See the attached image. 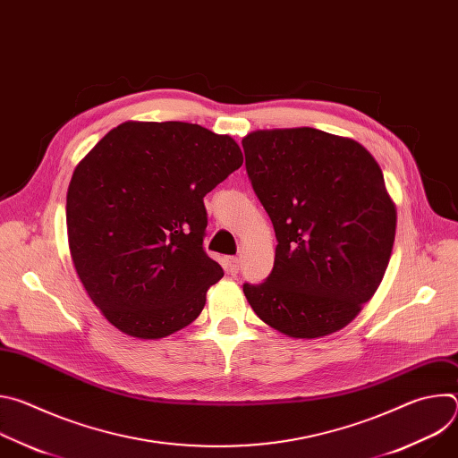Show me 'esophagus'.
<instances>
[{
    "mask_svg": "<svg viewBox=\"0 0 458 458\" xmlns=\"http://www.w3.org/2000/svg\"><path fill=\"white\" fill-rule=\"evenodd\" d=\"M239 268H241L239 257H230V259H228V272H230L232 276H237V274H239Z\"/></svg>",
    "mask_w": 458,
    "mask_h": 458,
    "instance_id": "1",
    "label": "esophagus"
}]
</instances>
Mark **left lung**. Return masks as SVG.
Segmentation results:
<instances>
[{
  "instance_id": "8db88e82",
  "label": "left lung",
  "mask_w": 458,
  "mask_h": 458,
  "mask_svg": "<svg viewBox=\"0 0 458 458\" xmlns=\"http://www.w3.org/2000/svg\"><path fill=\"white\" fill-rule=\"evenodd\" d=\"M242 148L277 237L272 274L242 284L250 306L293 339L339 332L377 292L395 241L378 163L357 141L308 126L257 130Z\"/></svg>"
}]
</instances>
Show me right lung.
<instances>
[{
	"instance_id": "1",
	"label": "right lung",
	"mask_w": 458,
	"mask_h": 458,
	"mask_svg": "<svg viewBox=\"0 0 458 458\" xmlns=\"http://www.w3.org/2000/svg\"><path fill=\"white\" fill-rule=\"evenodd\" d=\"M242 165L230 136L126 121L76 166L67 193L76 272L110 324L161 339L198 318L225 274L205 251V195Z\"/></svg>"
}]
</instances>
